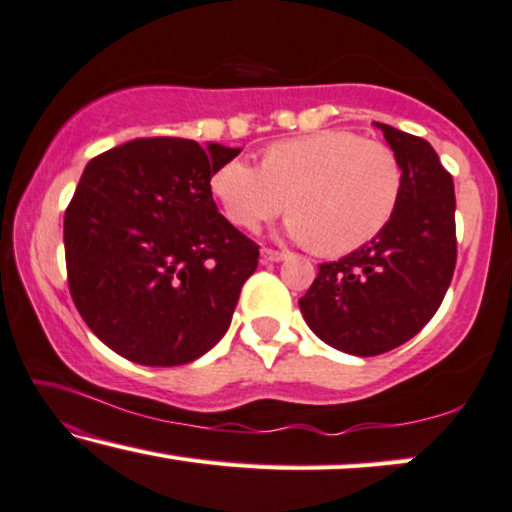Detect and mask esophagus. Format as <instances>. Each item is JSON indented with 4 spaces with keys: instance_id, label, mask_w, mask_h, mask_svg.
Masks as SVG:
<instances>
[{
    "instance_id": "34e87169",
    "label": "esophagus",
    "mask_w": 512,
    "mask_h": 512,
    "mask_svg": "<svg viewBox=\"0 0 512 512\" xmlns=\"http://www.w3.org/2000/svg\"><path fill=\"white\" fill-rule=\"evenodd\" d=\"M287 257H290V255L280 253V250H271V248H264L262 250L264 262H283V259H287Z\"/></svg>"
}]
</instances>
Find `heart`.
<instances>
[{"label":"heart","mask_w":512,"mask_h":512,"mask_svg":"<svg viewBox=\"0 0 512 512\" xmlns=\"http://www.w3.org/2000/svg\"><path fill=\"white\" fill-rule=\"evenodd\" d=\"M401 164L390 146L350 132H315L264 148L259 167L229 160L211 192L236 227L257 229L287 204V234L345 255L383 232L399 206Z\"/></svg>","instance_id":"obj_1"}]
</instances>
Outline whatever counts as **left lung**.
<instances>
[{"instance_id":"obj_1","label":"left lung","mask_w":512,"mask_h":512,"mask_svg":"<svg viewBox=\"0 0 512 512\" xmlns=\"http://www.w3.org/2000/svg\"><path fill=\"white\" fill-rule=\"evenodd\" d=\"M403 171L399 206L383 232L320 264L299 299L306 325L331 348L383 355L413 338L441 306L457 262L455 183L420 136L376 122Z\"/></svg>"}]
</instances>
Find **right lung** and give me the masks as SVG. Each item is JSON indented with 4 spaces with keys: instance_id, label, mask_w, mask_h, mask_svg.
Wrapping results in <instances>:
<instances>
[{
    "instance_id": "obj_1",
    "label": "right lung",
    "mask_w": 512,
    "mask_h": 512,
    "mask_svg": "<svg viewBox=\"0 0 512 512\" xmlns=\"http://www.w3.org/2000/svg\"><path fill=\"white\" fill-rule=\"evenodd\" d=\"M239 153L155 136L85 167L64 213L71 299L129 362H194L229 329L259 246L218 213L211 176Z\"/></svg>"
}]
</instances>
